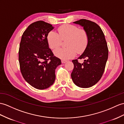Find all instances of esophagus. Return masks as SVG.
<instances>
[{
    "mask_svg": "<svg viewBox=\"0 0 124 124\" xmlns=\"http://www.w3.org/2000/svg\"><path fill=\"white\" fill-rule=\"evenodd\" d=\"M67 60H62V64H65V63H66V62H67Z\"/></svg>",
    "mask_w": 124,
    "mask_h": 124,
    "instance_id": "1",
    "label": "esophagus"
}]
</instances>
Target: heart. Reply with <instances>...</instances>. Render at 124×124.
I'll use <instances>...</instances> for the list:
<instances>
[{"instance_id":"heart-1","label":"heart","mask_w":124,"mask_h":124,"mask_svg":"<svg viewBox=\"0 0 124 124\" xmlns=\"http://www.w3.org/2000/svg\"><path fill=\"white\" fill-rule=\"evenodd\" d=\"M47 42L52 49H56L62 40L67 39L65 42V48H60L54 52V54L58 58L67 60L74 57L76 52L80 54L85 50L88 43V36L84 29L72 25H64L58 28V34L51 31L47 35Z\"/></svg>"}]
</instances>
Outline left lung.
Instances as JSON below:
<instances>
[{"label": "left lung", "instance_id": "left-lung-1", "mask_svg": "<svg viewBox=\"0 0 124 124\" xmlns=\"http://www.w3.org/2000/svg\"><path fill=\"white\" fill-rule=\"evenodd\" d=\"M74 23L83 27L88 36V43L82 55L78 59H85L82 64L77 59L72 60L74 67L71 74L75 85L81 88H89L101 79L108 56L105 35L101 27L92 21L82 19Z\"/></svg>", "mask_w": 124, "mask_h": 124}]
</instances>
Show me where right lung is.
<instances>
[{"label":"right lung","mask_w":124,"mask_h":124,"mask_svg":"<svg viewBox=\"0 0 124 124\" xmlns=\"http://www.w3.org/2000/svg\"><path fill=\"white\" fill-rule=\"evenodd\" d=\"M54 27L44 21L31 24L23 32L19 49L20 71L25 80L34 88L46 89L55 80V69L61 60L49 48L47 35Z\"/></svg>","instance_id":"obj_1"}]
</instances>
